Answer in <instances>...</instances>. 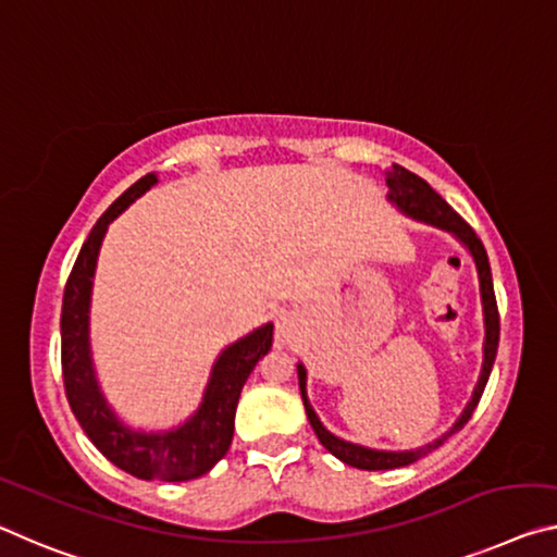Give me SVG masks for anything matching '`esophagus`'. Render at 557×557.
<instances>
[{"label": "esophagus", "mask_w": 557, "mask_h": 557, "mask_svg": "<svg viewBox=\"0 0 557 557\" xmlns=\"http://www.w3.org/2000/svg\"><path fill=\"white\" fill-rule=\"evenodd\" d=\"M275 334H277V342H282V344H289V342H293V339L297 337V324H295L293 317H287V314H285V317H280Z\"/></svg>", "instance_id": "esophagus-1"}]
</instances>
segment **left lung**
<instances>
[{
  "instance_id": "obj_1",
  "label": "left lung",
  "mask_w": 557,
  "mask_h": 557,
  "mask_svg": "<svg viewBox=\"0 0 557 557\" xmlns=\"http://www.w3.org/2000/svg\"><path fill=\"white\" fill-rule=\"evenodd\" d=\"M386 178V198H389L392 206L404 213L406 218L419 220V223H426L431 227H438L448 235H454L458 243L466 247V252L471 255V260L475 264V272H479V293H481V310H483V359H481V372H479V382H475L471 399L466 401L463 411L458 413V419L454 421V426L441 434L438 438L431 441L426 446L419 448H409V451H386V448H369L361 444H351L347 438L334 436L330 429L324 426L317 417V411L312 409L310 399H307V369L302 361H297V379H299V394H302L305 401V411L307 419H310L312 429L320 444L330 451L332 456H337L342 463L355 466V469L361 471H389V469H401V466H409L419 458L429 456L431 451L444 444L448 436H454L456 431H461L466 426V421L471 419V413L479 404L481 394L485 389V382H488L493 361H496V351H498V307H496V295H493V277H491V264H488V255H485V247L479 240V235L473 233V227L466 223V220L456 213V210L448 206V202L438 196V193L431 188V185L419 178L417 173L406 171L401 165H392L384 171Z\"/></svg>"
}]
</instances>
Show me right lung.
<instances>
[{"instance_id": "add662e5", "label": "right lung", "mask_w": 557, "mask_h": 557, "mask_svg": "<svg viewBox=\"0 0 557 557\" xmlns=\"http://www.w3.org/2000/svg\"><path fill=\"white\" fill-rule=\"evenodd\" d=\"M158 183L156 173L136 181L96 220L74 262L61 307V369L66 399L94 446L113 466L144 481H190L208 473L233 444L235 409L247 376L272 347V322L220 351L198 409L173 429L146 431L123 421L106 399L91 355V293L101 243L109 225Z\"/></svg>"}]
</instances>
